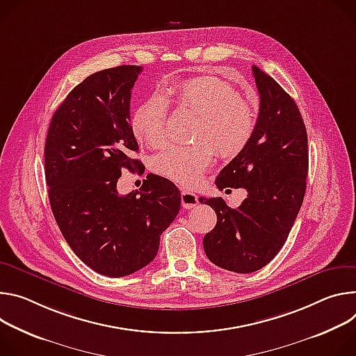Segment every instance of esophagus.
Instances as JSON below:
<instances>
[{"label":"esophagus","instance_id":"1","mask_svg":"<svg viewBox=\"0 0 356 356\" xmlns=\"http://www.w3.org/2000/svg\"><path fill=\"white\" fill-rule=\"evenodd\" d=\"M181 204L184 208L191 209V208L198 205V196H196V193H193V192L182 189L181 191Z\"/></svg>","mask_w":356,"mask_h":356}]
</instances>
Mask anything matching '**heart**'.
Wrapping results in <instances>:
<instances>
[{
    "instance_id": "heart-1",
    "label": "heart",
    "mask_w": 356,
    "mask_h": 356,
    "mask_svg": "<svg viewBox=\"0 0 356 356\" xmlns=\"http://www.w3.org/2000/svg\"><path fill=\"white\" fill-rule=\"evenodd\" d=\"M168 92L179 107L198 115L192 130L195 143L167 145L152 158L151 168L174 182L192 186L212 165L213 147L222 158H233L246 148L256 127L254 110L233 86L213 76L186 79ZM167 99L155 93L136 110L131 127L137 140L155 148L167 138Z\"/></svg>"
}]
</instances>
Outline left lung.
<instances>
[{
	"label": "left lung",
	"mask_w": 356,
	"mask_h": 356,
	"mask_svg": "<svg viewBox=\"0 0 356 356\" xmlns=\"http://www.w3.org/2000/svg\"><path fill=\"white\" fill-rule=\"evenodd\" d=\"M253 76L260 95L254 133L215 181L220 191L246 188L248 198L238 209L223 198H200L218 216L204 238L208 259L242 274L277 256L302 205L308 175L307 130L296 102L257 66Z\"/></svg>",
	"instance_id": "8db88e82"
}]
</instances>
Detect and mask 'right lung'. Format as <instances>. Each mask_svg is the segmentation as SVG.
I'll list each match as a JSON object with an SVG mask.
<instances>
[{"label": "right lung", "mask_w": 356, "mask_h": 356, "mask_svg": "<svg viewBox=\"0 0 356 356\" xmlns=\"http://www.w3.org/2000/svg\"><path fill=\"white\" fill-rule=\"evenodd\" d=\"M141 66L123 65L88 76L55 111L45 143L49 202L65 241L90 268L124 277L154 260L174 222L181 192L148 174L140 191L117 192L127 168L141 163L130 123L131 89Z\"/></svg>", "instance_id": "1"}]
</instances>
